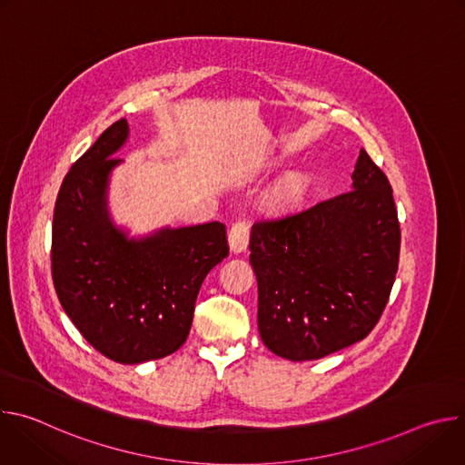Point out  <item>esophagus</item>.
<instances>
[{
    "label": "esophagus",
    "mask_w": 465,
    "mask_h": 465,
    "mask_svg": "<svg viewBox=\"0 0 465 465\" xmlns=\"http://www.w3.org/2000/svg\"><path fill=\"white\" fill-rule=\"evenodd\" d=\"M228 241H230L232 252H235V253L244 252L248 246V241H250V224L246 221L233 223L228 232Z\"/></svg>",
    "instance_id": "obj_1"
}]
</instances>
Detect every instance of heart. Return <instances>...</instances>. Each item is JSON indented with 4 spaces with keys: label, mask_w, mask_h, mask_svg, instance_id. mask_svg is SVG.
<instances>
[{
    "label": "heart",
    "mask_w": 465,
    "mask_h": 465,
    "mask_svg": "<svg viewBox=\"0 0 465 465\" xmlns=\"http://www.w3.org/2000/svg\"><path fill=\"white\" fill-rule=\"evenodd\" d=\"M298 191V182L296 180H287L280 189H278V196L280 198H287L292 196Z\"/></svg>",
    "instance_id": "b5f03b06"
}]
</instances>
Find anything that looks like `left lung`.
<instances>
[{
	"label": "left lung",
	"mask_w": 465,
	"mask_h": 465,
	"mask_svg": "<svg viewBox=\"0 0 465 465\" xmlns=\"http://www.w3.org/2000/svg\"><path fill=\"white\" fill-rule=\"evenodd\" d=\"M353 189L252 226L259 335L289 361L322 359L370 335L400 264L386 174L362 149Z\"/></svg>",
	"instance_id": "1"
}]
</instances>
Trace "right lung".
<instances>
[{
  "label": "right lung",
  "mask_w": 465,
  "mask_h": 465,
  "mask_svg": "<svg viewBox=\"0 0 465 465\" xmlns=\"http://www.w3.org/2000/svg\"><path fill=\"white\" fill-rule=\"evenodd\" d=\"M128 136L110 124L65 174L53 213L51 274L62 309L104 357L140 364L187 339L208 272L228 253L226 226L208 223L126 239L106 212L112 156Z\"/></svg>",
  "instance_id": "obj_1"
}]
</instances>
